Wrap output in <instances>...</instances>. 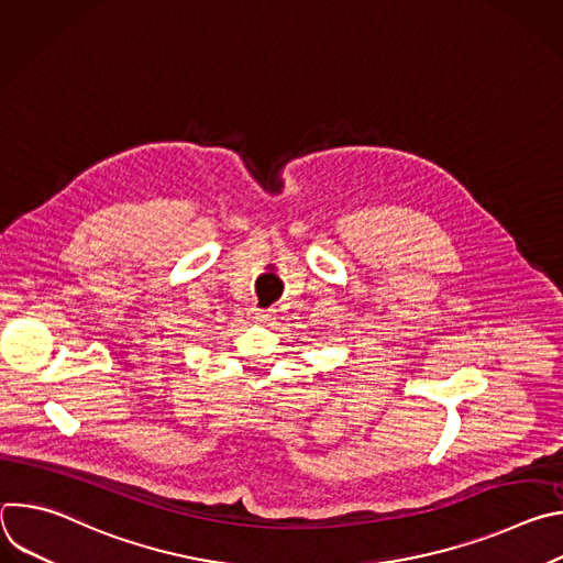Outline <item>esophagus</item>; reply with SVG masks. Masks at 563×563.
Returning <instances> with one entry per match:
<instances>
[{
	"label": "esophagus",
	"instance_id": "1",
	"mask_svg": "<svg viewBox=\"0 0 563 563\" xmlns=\"http://www.w3.org/2000/svg\"><path fill=\"white\" fill-rule=\"evenodd\" d=\"M252 318L258 320V323H265V320H272L274 318V311L272 309H252Z\"/></svg>",
	"mask_w": 563,
	"mask_h": 563
}]
</instances>
